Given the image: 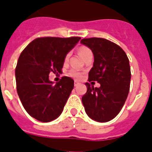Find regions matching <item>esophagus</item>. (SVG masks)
I'll return each mask as SVG.
<instances>
[{
    "mask_svg": "<svg viewBox=\"0 0 152 152\" xmlns=\"http://www.w3.org/2000/svg\"><path fill=\"white\" fill-rule=\"evenodd\" d=\"M78 84H79V82H77V81H76V80H75V82H74V85H75V86H77Z\"/></svg>",
    "mask_w": 152,
    "mask_h": 152,
    "instance_id": "esophagus-1",
    "label": "esophagus"
}]
</instances>
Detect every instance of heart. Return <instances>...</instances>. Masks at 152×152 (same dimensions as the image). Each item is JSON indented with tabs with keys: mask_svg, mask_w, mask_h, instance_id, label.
<instances>
[{
	"mask_svg": "<svg viewBox=\"0 0 152 152\" xmlns=\"http://www.w3.org/2000/svg\"><path fill=\"white\" fill-rule=\"evenodd\" d=\"M90 53H92L91 51H90L88 48H86V47H82V48H80V49H79V54H80V56L82 57L83 58L86 56H87V55L90 54ZM69 57V55H66L64 59L65 62H68ZM69 76H70L71 77H72V78L77 79V80H78V79L81 78L82 73H81L79 70L76 69H71L69 70Z\"/></svg>",
	"mask_w": 152,
	"mask_h": 152,
	"instance_id": "heart-1",
	"label": "heart"
}]
</instances>
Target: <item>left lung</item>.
Here are the masks:
<instances>
[{
    "label": "left lung",
    "instance_id": "1",
    "mask_svg": "<svg viewBox=\"0 0 152 152\" xmlns=\"http://www.w3.org/2000/svg\"><path fill=\"white\" fill-rule=\"evenodd\" d=\"M80 43L90 48L94 54V66L89 72V82L100 84L94 88L89 83L82 97L86 114L95 121L107 122L119 113L130 90L131 68L124 51L105 39H83Z\"/></svg>",
    "mask_w": 152,
    "mask_h": 152
}]
</instances>
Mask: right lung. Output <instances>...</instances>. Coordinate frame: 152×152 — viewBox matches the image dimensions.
<instances>
[{"instance_id":"add662e5","label":"right lung","mask_w":152,"mask_h":152,"mask_svg":"<svg viewBox=\"0 0 152 152\" xmlns=\"http://www.w3.org/2000/svg\"><path fill=\"white\" fill-rule=\"evenodd\" d=\"M80 40V37L39 38L19 56L15 69L18 94L27 113L39 121H52L63 110L74 80L63 76L54 84L49 73L62 72L65 57Z\"/></svg>"}]
</instances>
